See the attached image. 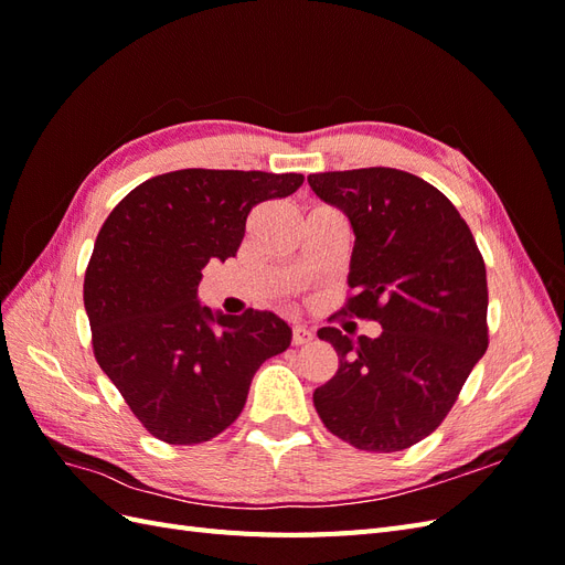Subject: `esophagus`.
<instances>
[{
    "mask_svg": "<svg viewBox=\"0 0 565 565\" xmlns=\"http://www.w3.org/2000/svg\"><path fill=\"white\" fill-rule=\"evenodd\" d=\"M313 339V332L309 328H303V324H295L292 328V344L301 347V344H309Z\"/></svg>",
    "mask_w": 565,
    "mask_h": 565,
    "instance_id": "esophagus-1",
    "label": "esophagus"
}]
</instances>
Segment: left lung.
Returning a JSON list of instances; mask_svg holds the SVG:
<instances>
[{"label":"left lung","instance_id":"1","mask_svg":"<svg viewBox=\"0 0 565 565\" xmlns=\"http://www.w3.org/2000/svg\"><path fill=\"white\" fill-rule=\"evenodd\" d=\"M355 235L344 316L380 337H318L339 355L313 391L322 424L367 452H398L438 429L488 349V280L467 221L438 188L391 167L311 174Z\"/></svg>","mask_w":565,"mask_h":565}]
</instances>
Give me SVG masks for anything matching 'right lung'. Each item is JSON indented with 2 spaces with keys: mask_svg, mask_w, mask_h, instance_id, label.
I'll return each mask as SVG.
<instances>
[{
  "mask_svg": "<svg viewBox=\"0 0 565 565\" xmlns=\"http://www.w3.org/2000/svg\"><path fill=\"white\" fill-rule=\"evenodd\" d=\"M301 174L179 169L136 185L100 226L84 273L94 355L146 429L195 446L243 413L254 372L292 330L270 311L212 313L202 268L235 256L249 212Z\"/></svg>",
  "mask_w": 565,
  "mask_h": 565,
  "instance_id": "obj_1",
  "label": "right lung"
}]
</instances>
